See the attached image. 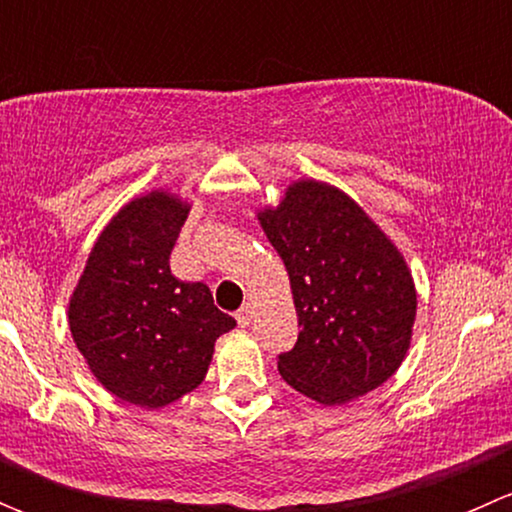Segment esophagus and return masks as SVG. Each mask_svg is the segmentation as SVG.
Wrapping results in <instances>:
<instances>
[{
  "mask_svg": "<svg viewBox=\"0 0 512 512\" xmlns=\"http://www.w3.org/2000/svg\"><path fill=\"white\" fill-rule=\"evenodd\" d=\"M252 314H255L252 304H242V307L237 309V314H235L237 324H240V327H250V324H252Z\"/></svg>",
  "mask_w": 512,
  "mask_h": 512,
  "instance_id": "34e87169",
  "label": "esophagus"
}]
</instances>
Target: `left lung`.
<instances>
[{
  "label": "left lung",
  "instance_id": "obj_1",
  "mask_svg": "<svg viewBox=\"0 0 512 512\" xmlns=\"http://www.w3.org/2000/svg\"><path fill=\"white\" fill-rule=\"evenodd\" d=\"M282 257L299 319L277 369L299 394L342 406L379 389L411 347L416 287L399 247L344 190L294 180L257 210Z\"/></svg>",
  "mask_w": 512,
  "mask_h": 512
}]
</instances>
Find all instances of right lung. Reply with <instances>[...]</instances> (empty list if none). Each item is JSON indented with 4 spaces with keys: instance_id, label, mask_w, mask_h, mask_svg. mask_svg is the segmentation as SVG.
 <instances>
[{
    "instance_id": "1",
    "label": "right lung",
    "mask_w": 512,
    "mask_h": 512,
    "mask_svg": "<svg viewBox=\"0 0 512 512\" xmlns=\"http://www.w3.org/2000/svg\"><path fill=\"white\" fill-rule=\"evenodd\" d=\"M188 200L151 190L128 200L91 247L69 299V329L98 384L163 409L203 384L215 339L235 327L203 282L170 275Z\"/></svg>"
}]
</instances>
